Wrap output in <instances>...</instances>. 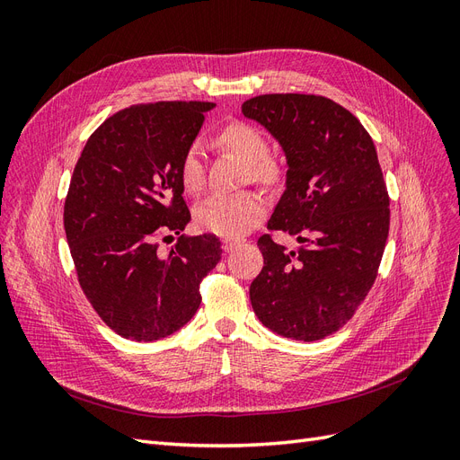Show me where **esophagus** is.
<instances>
[{"label":"esophagus","mask_w":460,"mask_h":460,"mask_svg":"<svg viewBox=\"0 0 460 460\" xmlns=\"http://www.w3.org/2000/svg\"><path fill=\"white\" fill-rule=\"evenodd\" d=\"M242 243V240H235V238H230V240H222V249H225V252L228 253V252H232L234 247H238Z\"/></svg>","instance_id":"obj_1"}]
</instances>
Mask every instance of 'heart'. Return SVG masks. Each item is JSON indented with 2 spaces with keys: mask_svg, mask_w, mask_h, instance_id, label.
<instances>
[{
  "mask_svg": "<svg viewBox=\"0 0 460 460\" xmlns=\"http://www.w3.org/2000/svg\"><path fill=\"white\" fill-rule=\"evenodd\" d=\"M217 144L232 153L245 164L247 176L261 186H276L284 176V166L269 153V140L257 127L249 122H230L217 134ZM180 184L184 191L196 196L203 190L205 171L198 144L186 147L178 166ZM267 213L264 199L253 191L235 193V196L208 198L196 208V225L222 238H240V235L261 225Z\"/></svg>",
  "mask_w": 460,
  "mask_h": 460,
  "instance_id": "b5f03b06",
  "label": "heart"
}]
</instances>
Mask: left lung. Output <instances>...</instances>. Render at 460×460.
<instances>
[{
	"label": "left lung",
	"instance_id": "8db88e82",
	"mask_svg": "<svg viewBox=\"0 0 460 460\" xmlns=\"http://www.w3.org/2000/svg\"><path fill=\"white\" fill-rule=\"evenodd\" d=\"M286 159V191L269 230L297 235L286 252L270 234L249 288L261 323L289 340L316 341L347 324L378 276L389 196L370 134L340 103L313 93H264L242 105Z\"/></svg>",
	"mask_w": 460,
	"mask_h": 460
}]
</instances>
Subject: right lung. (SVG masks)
<instances>
[{"label": "right lung", "instance_id": "1", "mask_svg": "<svg viewBox=\"0 0 460 460\" xmlns=\"http://www.w3.org/2000/svg\"><path fill=\"white\" fill-rule=\"evenodd\" d=\"M215 103L157 102L122 109L82 149L65 199L78 284L119 336L155 341L196 314L199 286L220 261L217 235H180L190 222L178 166Z\"/></svg>", "mask_w": 460, "mask_h": 460}]
</instances>
